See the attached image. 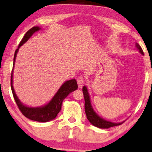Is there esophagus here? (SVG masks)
<instances>
[{
    "label": "esophagus",
    "mask_w": 152,
    "mask_h": 152,
    "mask_svg": "<svg viewBox=\"0 0 152 152\" xmlns=\"http://www.w3.org/2000/svg\"><path fill=\"white\" fill-rule=\"evenodd\" d=\"M77 82L79 87L81 88L83 86L84 79L82 77H79L77 79Z\"/></svg>",
    "instance_id": "obj_1"
}]
</instances>
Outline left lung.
Returning <instances> with one entry per match:
<instances>
[{
	"label": "left lung",
	"mask_w": 152,
	"mask_h": 152,
	"mask_svg": "<svg viewBox=\"0 0 152 152\" xmlns=\"http://www.w3.org/2000/svg\"><path fill=\"white\" fill-rule=\"evenodd\" d=\"M135 46L139 50V52L141 53L142 55H144V53L143 52V50L141 48L138 43H135ZM83 93L84 100H85V112L87 116L88 120L89 122L92 124L93 126L96 127L100 128H109L113 126H119L124 122H120V123H114L109 122V121H107L102 118H100L96 114V113L94 111L92 108V104H91L90 94L88 93V91L86 86H83Z\"/></svg>",
	"instance_id": "obj_1"
}]
</instances>
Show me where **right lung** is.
<instances>
[{
  "label": "right lung",
  "instance_id": "add662e5",
  "mask_svg": "<svg viewBox=\"0 0 152 152\" xmlns=\"http://www.w3.org/2000/svg\"><path fill=\"white\" fill-rule=\"evenodd\" d=\"M39 30H41V28H39V26H34L32 28H30L28 31H27L24 37H23L22 40L20 43L19 45H18V48L15 50L13 58V70L11 75V88L16 104H17L18 108H19L23 115L31 120L37 121V122H47L53 120L57 116L58 113L61 110L63 100L70 93L77 89L78 86L77 83V81L75 79L65 81L61 86V87L60 88V89L58 90L54 96L52 98V99L45 105L39 107H30L26 106L25 104H22L18 99L13 86V71L14 64H15L16 56H17V53L20 47L28 40L30 37L34 32L38 31Z\"/></svg>",
  "mask_w": 152,
  "mask_h": 152
}]
</instances>
